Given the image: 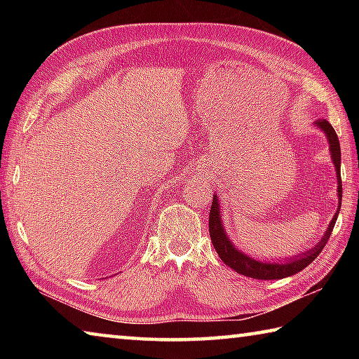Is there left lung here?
I'll list each match as a JSON object with an SVG mask.
<instances>
[{"label":"left lung","instance_id":"1","mask_svg":"<svg viewBox=\"0 0 359 359\" xmlns=\"http://www.w3.org/2000/svg\"><path fill=\"white\" fill-rule=\"evenodd\" d=\"M318 128L321 131H325V135L327 136V141H330V150H331V158L334 161V166H336V172H337V180H339V201L342 199V179H340V144H339V137L336 135V131L331 126L330 121L326 118H320L315 121ZM339 210H340V203H339ZM222 212L220 208H218V199L214 196L212 199V205H210V212H209V234H210V241L214 244V248L218 253V257L222 258L224 264H228L229 267H233L236 272H239L242 276L257 278V280H272V278H283L288 276H293L296 272L302 271L304 267H307L312 261L318 257L323 250V247L326 245L327 239L332 233L334 224H336L337 220V214L334 215L331 220L330 228H327L326 234L323 236L317 245H315L312 250L306 252L301 255L299 258L294 259H287L285 263H261V261L253 259L250 257H247L245 253L239 252L231 241L228 239L226 233L223 231V224H222Z\"/></svg>","mask_w":359,"mask_h":359}]
</instances>
